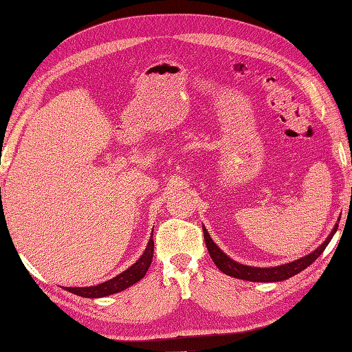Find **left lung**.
Here are the masks:
<instances>
[{"instance_id": "obj_1", "label": "left lung", "mask_w": 352, "mask_h": 352, "mask_svg": "<svg viewBox=\"0 0 352 352\" xmlns=\"http://www.w3.org/2000/svg\"><path fill=\"white\" fill-rule=\"evenodd\" d=\"M339 221H340V218H339ZM338 227H339L338 222H336V226L333 227L331 233L328 234L325 241L320 243L315 251L307 254V256H304V257L294 260V261H289V263H286V265H280V266H274V267H256V266L239 263V261L228 257L227 254L213 242V239L210 237V234H208V231L206 230L204 226H203V231H204V239H206L208 254H210V257L214 261V265L219 267V271H222L223 274H227L230 276H234V278H241V280H246V281L276 283V281L287 280V278H290V276H294L296 274H300L301 271H304L305 267H309L313 261H315L320 256V254L324 252L327 245L330 243L333 236L336 234V231H338Z\"/></svg>"}]
</instances>
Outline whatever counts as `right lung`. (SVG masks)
<instances>
[{
  "label": "right lung",
  "mask_w": 352,
  "mask_h": 352,
  "mask_svg": "<svg viewBox=\"0 0 352 352\" xmlns=\"http://www.w3.org/2000/svg\"><path fill=\"white\" fill-rule=\"evenodd\" d=\"M153 254H154V241H153V234H151L146 248H145L144 254L140 256V258L136 261V263L131 265L129 269H125L124 272H121L119 275L113 276V278H110L101 284H96V286L65 287V290H68V292H71V294L83 296V298H102V296L118 294V292L129 289L133 286V284H136L138 281L144 278L149 265H151V261H153Z\"/></svg>",
  "instance_id": "obj_1"
}]
</instances>
